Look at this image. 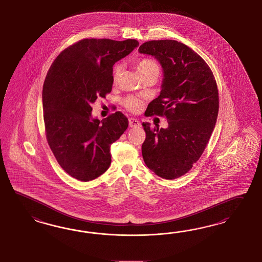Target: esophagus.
I'll return each mask as SVG.
<instances>
[{"label": "esophagus", "mask_w": 262, "mask_h": 262, "mask_svg": "<svg viewBox=\"0 0 262 262\" xmlns=\"http://www.w3.org/2000/svg\"><path fill=\"white\" fill-rule=\"evenodd\" d=\"M141 124H140V121L135 119V118H129L128 119V126L130 127H139Z\"/></svg>", "instance_id": "1"}]
</instances>
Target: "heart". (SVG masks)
I'll use <instances>...</instances> for the list:
<instances>
[{
	"label": "heart",
	"mask_w": 262,
	"mask_h": 262,
	"mask_svg": "<svg viewBox=\"0 0 262 262\" xmlns=\"http://www.w3.org/2000/svg\"><path fill=\"white\" fill-rule=\"evenodd\" d=\"M135 68H136L137 73L140 75V77H143L145 75H149V74H156V76L158 77L159 72H160V69H159L158 64L150 59H141V60L137 61L135 64ZM120 71L121 68L119 66L114 67V69H113V81L114 82H116L118 80ZM124 104L127 110H129L130 112L136 113V112L140 111L143 102L139 98H136L134 96H128L124 100Z\"/></svg>",
	"instance_id": "obj_1"
}]
</instances>
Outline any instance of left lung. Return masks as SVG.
Returning a JSON list of instances; mask_svg holds the SVG:
<instances>
[{
    "label": "left lung",
    "instance_id": "left-lung-1",
    "mask_svg": "<svg viewBox=\"0 0 262 262\" xmlns=\"http://www.w3.org/2000/svg\"><path fill=\"white\" fill-rule=\"evenodd\" d=\"M138 51L155 57L163 71L161 92L148 115H164L167 128L143 123L145 164L156 176L176 179L203 154L219 114V91L211 69L196 52L174 40L144 42Z\"/></svg>",
    "mask_w": 262,
    "mask_h": 262
}]
</instances>
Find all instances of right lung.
I'll list each match as a JSON object with an SVG mask.
<instances>
[{
	"label": "right lung",
	"mask_w": 262,
	"mask_h": 262,
	"mask_svg": "<svg viewBox=\"0 0 262 262\" xmlns=\"http://www.w3.org/2000/svg\"><path fill=\"white\" fill-rule=\"evenodd\" d=\"M139 46L136 40L84 39L62 51L42 86L46 135L59 165L71 177L91 181L111 163V145L128 126L116 112L100 121L91 105L112 92L113 64Z\"/></svg>",
	"instance_id": "add662e5"
}]
</instances>
